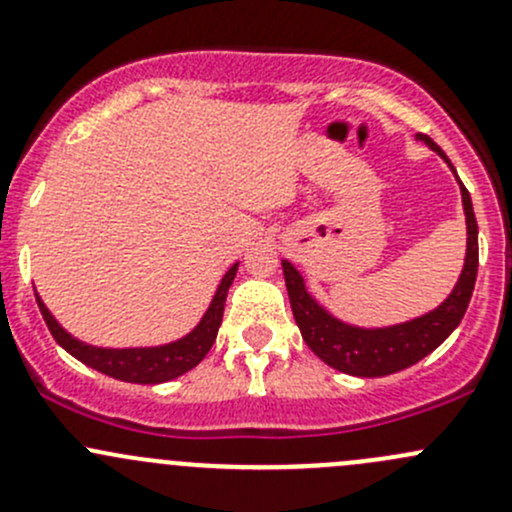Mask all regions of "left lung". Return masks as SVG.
I'll use <instances>...</instances> for the list:
<instances>
[{
    "label": "left lung",
    "mask_w": 512,
    "mask_h": 512,
    "mask_svg": "<svg viewBox=\"0 0 512 512\" xmlns=\"http://www.w3.org/2000/svg\"><path fill=\"white\" fill-rule=\"evenodd\" d=\"M418 141L426 143L431 151L451 165L446 153L436 146L428 136H418ZM453 168V165H451ZM456 173V170H453ZM461 183V180H458ZM463 195V210H466V225H468V247H466V265H463L461 277H458L456 287L448 294L443 304H438L433 312L423 314V317L411 319V322L394 324V327L384 329H361L352 324L339 322L337 317L327 312L322 304L312 299V294L304 287L302 275L292 267V262L282 260V270H285L289 304H292L294 322H297L302 339L307 347L312 349L324 364L332 369L344 371L352 376H386L396 374L401 369H409L411 364L421 361L436 347H441L448 339V334L461 324L463 314H466L468 302H471L473 287H476L478 275V223L473 215L471 193L466 185L461 183Z\"/></svg>",
    "instance_id": "obj_1"
}]
</instances>
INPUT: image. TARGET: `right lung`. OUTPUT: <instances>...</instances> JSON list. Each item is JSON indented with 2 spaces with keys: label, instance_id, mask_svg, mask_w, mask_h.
<instances>
[{
  "label": "right lung",
  "instance_id": "right-lung-1",
  "mask_svg": "<svg viewBox=\"0 0 512 512\" xmlns=\"http://www.w3.org/2000/svg\"><path fill=\"white\" fill-rule=\"evenodd\" d=\"M237 262L225 272L223 282H220L218 292H215L213 302H210L208 312L203 314L198 327L190 334H185L178 342L163 344V347H143V349H101L91 347V344L79 342L71 337L46 309L41 297L36 294V304L41 309L46 327H49L51 337L61 344L71 356L84 361L91 369L101 371V374L113 376L118 381H131V384H163V381L175 379V376L185 374L193 366H198L210 352L218 337L220 322H223L225 312V297L230 289L232 280H235Z\"/></svg>",
  "mask_w": 512,
  "mask_h": 512
}]
</instances>
